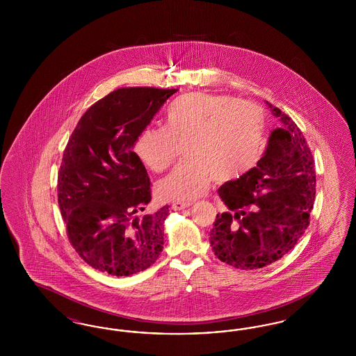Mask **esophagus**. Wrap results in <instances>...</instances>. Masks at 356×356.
Here are the masks:
<instances>
[{
	"label": "esophagus",
	"mask_w": 356,
	"mask_h": 356,
	"mask_svg": "<svg viewBox=\"0 0 356 356\" xmlns=\"http://www.w3.org/2000/svg\"><path fill=\"white\" fill-rule=\"evenodd\" d=\"M191 204H192L191 202H175V203L170 204V208L173 211H181V209L188 208Z\"/></svg>",
	"instance_id": "34e87169"
}]
</instances>
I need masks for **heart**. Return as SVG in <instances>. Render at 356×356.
<instances>
[{"label": "heart", "instance_id": "b5f03b06", "mask_svg": "<svg viewBox=\"0 0 356 356\" xmlns=\"http://www.w3.org/2000/svg\"><path fill=\"white\" fill-rule=\"evenodd\" d=\"M266 120L254 102L227 95L192 92L170 104L165 128L147 127L136 138L134 151L149 170H165L184 143V156L157 186L163 200L189 202L199 197L215 177L236 179L251 170L264 145Z\"/></svg>", "mask_w": 356, "mask_h": 356}]
</instances>
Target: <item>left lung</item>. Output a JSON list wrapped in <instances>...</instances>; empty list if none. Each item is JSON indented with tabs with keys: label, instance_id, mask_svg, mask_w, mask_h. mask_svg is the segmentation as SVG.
Instances as JSON below:
<instances>
[{
	"label": "left lung",
	"instance_id": "obj_1",
	"mask_svg": "<svg viewBox=\"0 0 356 356\" xmlns=\"http://www.w3.org/2000/svg\"><path fill=\"white\" fill-rule=\"evenodd\" d=\"M266 104L279 127L256 167L218 189L228 209L216 215L209 235L215 254L240 270L263 268L288 254L305 234L315 200V163L305 136Z\"/></svg>",
	"mask_w": 356,
	"mask_h": 356
}]
</instances>
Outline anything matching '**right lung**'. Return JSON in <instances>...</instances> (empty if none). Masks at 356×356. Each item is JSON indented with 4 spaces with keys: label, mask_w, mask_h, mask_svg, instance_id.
I'll list each match as a JSON object with an SVG mask.
<instances>
[{
    "label": "right lung",
    "mask_w": 356,
    "mask_h": 356,
    "mask_svg": "<svg viewBox=\"0 0 356 356\" xmlns=\"http://www.w3.org/2000/svg\"><path fill=\"white\" fill-rule=\"evenodd\" d=\"M176 92L116 89L85 112L69 138L58 172V205L72 247L95 270L129 276L151 267L163 251L170 209L137 216L152 196L132 148Z\"/></svg>",
    "instance_id": "add662e5"
}]
</instances>
